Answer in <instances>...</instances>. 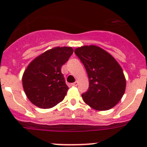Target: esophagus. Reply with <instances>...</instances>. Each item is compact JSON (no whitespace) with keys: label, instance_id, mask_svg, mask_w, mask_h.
I'll return each instance as SVG.
<instances>
[{"label":"esophagus","instance_id":"esophagus-1","mask_svg":"<svg viewBox=\"0 0 147 147\" xmlns=\"http://www.w3.org/2000/svg\"><path fill=\"white\" fill-rule=\"evenodd\" d=\"M77 85H78V82L77 81L75 82H74V83H72V84H71V85H73V86H77Z\"/></svg>","mask_w":147,"mask_h":147}]
</instances>
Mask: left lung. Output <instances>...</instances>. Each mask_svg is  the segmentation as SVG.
Returning a JSON list of instances; mask_svg holds the SVG:
<instances>
[{
	"instance_id": "8db88e82",
	"label": "left lung",
	"mask_w": 147,
	"mask_h": 147,
	"mask_svg": "<svg viewBox=\"0 0 147 147\" xmlns=\"http://www.w3.org/2000/svg\"><path fill=\"white\" fill-rule=\"evenodd\" d=\"M74 53L82 62L88 78V91L82 94L84 102L96 110L113 108L121 99L126 80L121 67L106 51L96 45H84Z\"/></svg>"
}]
</instances>
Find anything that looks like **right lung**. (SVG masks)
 Segmentation results:
<instances>
[{
	"mask_svg": "<svg viewBox=\"0 0 147 147\" xmlns=\"http://www.w3.org/2000/svg\"><path fill=\"white\" fill-rule=\"evenodd\" d=\"M74 50L55 47L31 62L23 75V87L32 104L42 109L51 108L64 99L68 87L61 72Z\"/></svg>",
	"mask_w": 147,
	"mask_h": 147,
	"instance_id": "obj_1",
	"label": "right lung"
}]
</instances>
